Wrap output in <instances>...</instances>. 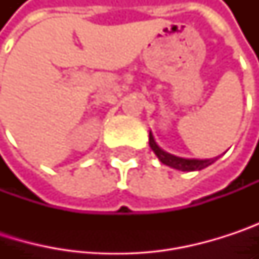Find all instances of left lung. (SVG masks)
Returning <instances> with one entry per match:
<instances>
[{"instance_id":"left-lung-1","label":"left lung","mask_w":259,"mask_h":259,"mask_svg":"<svg viewBox=\"0 0 259 259\" xmlns=\"http://www.w3.org/2000/svg\"><path fill=\"white\" fill-rule=\"evenodd\" d=\"M148 144H150L153 153L157 156V159L163 165H166L169 168H174V169H179V171H184V172L201 171V169L210 166L211 163H214L218 160V157H213V159H187V157H180V156L171 154V153L165 151L162 147H159V144L156 142L151 130H150V136H148Z\"/></svg>"}]
</instances>
